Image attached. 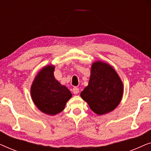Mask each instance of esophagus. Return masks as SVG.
<instances>
[{
    "label": "esophagus",
    "mask_w": 151,
    "mask_h": 151,
    "mask_svg": "<svg viewBox=\"0 0 151 151\" xmlns=\"http://www.w3.org/2000/svg\"><path fill=\"white\" fill-rule=\"evenodd\" d=\"M72 91H73V93L75 95L78 94V93H79V88H77V87H74L73 88V89H72Z\"/></svg>",
    "instance_id": "1"
}]
</instances>
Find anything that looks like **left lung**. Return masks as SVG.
<instances>
[{"label":"left lung","mask_w":151,"mask_h":151,"mask_svg":"<svg viewBox=\"0 0 151 151\" xmlns=\"http://www.w3.org/2000/svg\"><path fill=\"white\" fill-rule=\"evenodd\" d=\"M124 85L113 67L102 61L93 63L88 86L80 96L98 115L110 113L120 103Z\"/></svg>","instance_id":"8db88e82"}]
</instances>
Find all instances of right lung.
<instances>
[{"label": "right lung", "mask_w": 151, "mask_h": 151, "mask_svg": "<svg viewBox=\"0 0 151 151\" xmlns=\"http://www.w3.org/2000/svg\"><path fill=\"white\" fill-rule=\"evenodd\" d=\"M54 70L53 65L42 68L35 77L30 90L31 97L37 108L49 115L63 111L72 97L67 87L55 78Z\"/></svg>", "instance_id": "obj_1"}]
</instances>
